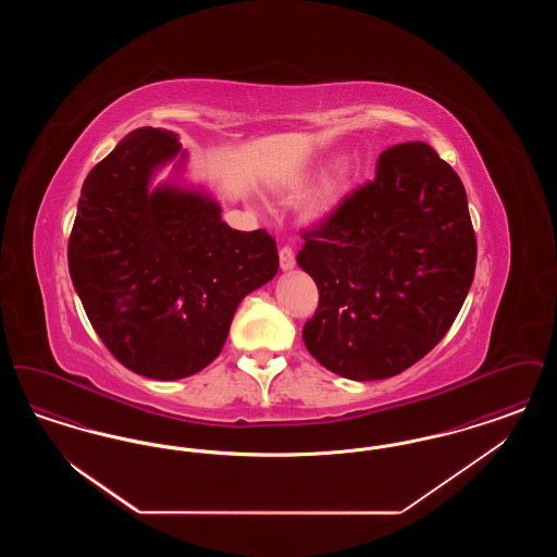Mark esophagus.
I'll return each mask as SVG.
<instances>
[{"label": "esophagus", "mask_w": 557, "mask_h": 557, "mask_svg": "<svg viewBox=\"0 0 557 557\" xmlns=\"http://www.w3.org/2000/svg\"><path fill=\"white\" fill-rule=\"evenodd\" d=\"M296 265V259H294V252H292V248L288 246H284L282 250H280V267H282V271H290Z\"/></svg>", "instance_id": "34e87169"}]
</instances>
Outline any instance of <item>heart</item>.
I'll return each instance as SVG.
<instances>
[{
	"instance_id": "1",
	"label": "heart",
	"mask_w": 557,
	"mask_h": 557,
	"mask_svg": "<svg viewBox=\"0 0 557 557\" xmlns=\"http://www.w3.org/2000/svg\"><path fill=\"white\" fill-rule=\"evenodd\" d=\"M307 189H309V180H298L290 187H286L280 196L284 202H294V200L302 198L307 194ZM350 191H352V173L348 169H343L341 173H336L334 177H330L323 186L319 187L315 196L309 200V205L305 209V219L311 225H323V223L332 221L345 207Z\"/></svg>"
}]
</instances>
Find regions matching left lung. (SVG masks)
<instances>
[{"label": "left lung", "mask_w": 557, "mask_h": 557, "mask_svg": "<svg viewBox=\"0 0 557 557\" xmlns=\"http://www.w3.org/2000/svg\"><path fill=\"white\" fill-rule=\"evenodd\" d=\"M296 263L319 290L302 341L325 370L384 380L443 341L474 280L461 180L425 141L388 148L375 180L305 234Z\"/></svg>", "instance_id": "1"}]
</instances>
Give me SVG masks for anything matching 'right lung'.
<instances>
[{"mask_svg":"<svg viewBox=\"0 0 557 557\" xmlns=\"http://www.w3.org/2000/svg\"><path fill=\"white\" fill-rule=\"evenodd\" d=\"M169 163V181L156 175ZM180 135L139 127L81 187L69 271L108 350L152 380L205 370L225 345L239 302L277 273L275 239L221 219L186 180Z\"/></svg>","mask_w":557,"mask_h":557,"instance_id":"right-lung-1","label":"right lung"}]
</instances>
